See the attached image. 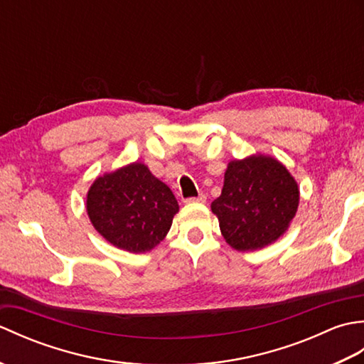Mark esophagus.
<instances>
[{
	"mask_svg": "<svg viewBox=\"0 0 364 364\" xmlns=\"http://www.w3.org/2000/svg\"><path fill=\"white\" fill-rule=\"evenodd\" d=\"M205 202H206V196L205 194H198L197 197L186 198V203H205Z\"/></svg>",
	"mask_w": 364,
	"mask_h": 364,
	"instance_id": "34e87169",
	"label": "esophagus"
}]
</instances>
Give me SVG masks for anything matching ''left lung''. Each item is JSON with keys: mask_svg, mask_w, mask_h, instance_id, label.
<instances>
[{"mask_svg": "<svg viewBox=\"0 0 364 364\" xmlns=\"http://www.w3.org/2000/svg\"><path fill=\"white\" fill-rule=\"evenodd\" d=\"M299 188L269 156L231 161L222 194L211 203L225 241L236 250H257L280 237L296 215Z\"/></svg>", "mask_w": 364, "mask_h": 364, "instance_id": "obj_1", "label": "left lung"}]
</instances>
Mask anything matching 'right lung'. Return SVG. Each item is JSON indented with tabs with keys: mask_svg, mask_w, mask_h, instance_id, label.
Here are the masks:
<instances>
[{
	"mask_svg": "<svg viewBox=\"0 0 364 364\" xmlns=\"http://www.w3.org/2000/svg\"><path fill=\"white\" fill-rule=\"evenodd\" d=\"M176 213L173 192L139 162L97 178L87 194V214L95 230L131 253L158 245Z\"/></svg>",
	"mask_w": 364,
	"mask_h": 364,
	"instance_id": "add662e5",
	"label": "right lung"
}]
</instances>
